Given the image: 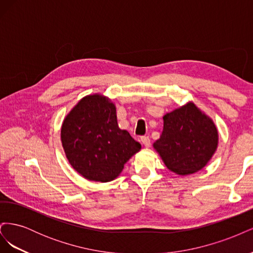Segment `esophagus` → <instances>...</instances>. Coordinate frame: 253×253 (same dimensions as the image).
Returning <instances> with one entry per match:
<instances>
[{"label":"esophagus","mask_w":253,"mask_h":253,"mask_svg":"<svg viewBox=\"0 0 253 253\" xmlns=\"http://www.w3.org/2000/svg\"><path fill=\"white\" fill-rule=\"evenodd\" d=\"M140 140L144 144L145 148H149L150 145H151V139H150L149 136H142L141 138H140Z\"/></svg>","instance_id":"obj_1"}]
</instances>
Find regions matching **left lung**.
Returning <instances> with one entry per match:
<instances>
[{"mask_svg": "<svg viewBox=\"0 0 253 253\" xmlns=\"http://www.w3.org/2000/svg\"><path fill=\"white\" fill-rule=\"evenodd\" d=\"M217 141L213 121L190 102L165 115L164 131L153 145L168 169L187 175L203 169L215 152Z\"/></svg>", "mask_w": 253, "mask_h": 253, "instance_id": "obj_1", "label": "left lung"}]
</instances>
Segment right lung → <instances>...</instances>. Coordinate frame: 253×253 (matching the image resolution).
Instances as JSON below:
<instances>
[{
  "mask_svg": "<svg viewBox=\"0 0 253 253\" xmlns=\"http://www.w3.org/2000/svg\"><path fill=\"white\" fill-rule=\"evenodd\" d=\"M61 140L68 162L88 180L106 182L120 174L141 144L117 124L116 108L100 95L86 96L67 115Z\"/></svg>",
  "mask_w": 253,
  "mask_h": 253,
  "instance_id": "add662e5",
  "label": "right lung"
}]
</instances>
